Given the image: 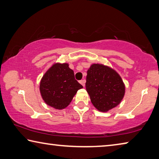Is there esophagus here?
<instances>
[{"label": "esophagus", "mask_w": 159, "mask_h": 159, "mask_svg": "<svg viewBox=\"0 0 159 159\" xmlns=\"http://www.w3.org/2000/svg\"><path fill=\"white\" fill-rule=\"evenodd\" d=\"M85 82H86V80L84 79L80 80V83L83 86V87H84V86H85Z\"/></svg>", "instance_id": "1"}]
</instances>
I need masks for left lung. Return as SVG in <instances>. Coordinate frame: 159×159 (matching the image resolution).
<instances>
[{
  "mask_svg": "<svg viewBox=\"0 0 159 159\" xmlns=\"http://www.w3.org/2000/svg\"><path fill=\"white\" fill-rule=\"evenodd\" d=\"M86 89L97 110L109 111L120 103L125 94L123 80L115 70L102 64H92L87 70Z\"/></svg>",
  "mask_w": 159,
  "mask_h": 159,
  "instance_id": "8db88e82",
  "label": "left lung"
}]
</instances>
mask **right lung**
I'll return each mask as SVG.
<instances>
[{
    "instance_id": "add662e5",
    "label": "right lung",
    "mask_w": 159,
    "mask_h": 159,
    "mask_svg": "<svg viewBox=\"0 0 159 159\" xmlns=\"http://www.w3.org/2000/svg\"><path fill=\"white\" fill-rule=\"evenodd\" d=\"M83 88L75 79L68 63H54L42 78L40 91L47 105L62 110L70 103L77 91Z\"/></svg>"
}]
</instances>
